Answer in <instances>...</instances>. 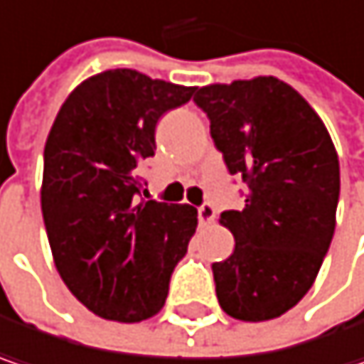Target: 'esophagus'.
I'll use <instances>...</instances> for the list:
<instances>
[{
  "label": "esophagus",
  "instance_id": "34e87169",
  "mask_svg": "<svg viewBox=\"0 0 364 364\" xmlns=\"http://www.w3.org/2000/svg\"><path fill=\"white\" fill-rule=\"evenodd\" d=\"M198 218H200V225L202 227H208V225H213L215 223V206L213 204H202L200 208H198Z\"/></svg>",
  "mask_w": 364,
  "mask_h": 364
}]
</instances>
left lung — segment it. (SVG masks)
I'll return each mask as SVG.
<instances>
[{"instance_id":"obj_1","label":"left lung","mask_w":364,"mask_h":364,"mask_svg":"<svg viewBox=\"0 0 364 364\" xmlns=\"http://www.w3.org/2000/svg\"><path fill=\"white\" fill-rule=\"evenodd\" d=\"M193 102L231 175L248 183L244 210L220 225L233 254L213 264L216 298L240 321H271L313 287L336 231L340 162L313 106L277 77L200 87Z\"/></svg>"}]
</instances>
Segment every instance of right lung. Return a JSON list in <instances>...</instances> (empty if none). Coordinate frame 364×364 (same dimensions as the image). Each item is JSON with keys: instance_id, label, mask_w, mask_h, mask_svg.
Returning a JSON list of instances; mask_svg holds the SVG:
<instances>
[{"instance_id": "add662e5", "label": "right lung", "mask_w": 364, "mask_h": 364, "mask_svg": "<svg viewBox=\"0 0 364 364\" xmlns=\"http://www.w3.org/2000/svg\"><path fill=\"white\" fill-rule=\"evenodd\" d=\"M193 91L131 68L106 70L77 85L51 124L41 210L53 264L102 318L137 323L160 313L196 233L193 206L137 198L156 122Z\"/></svg>"}]
</instances>
